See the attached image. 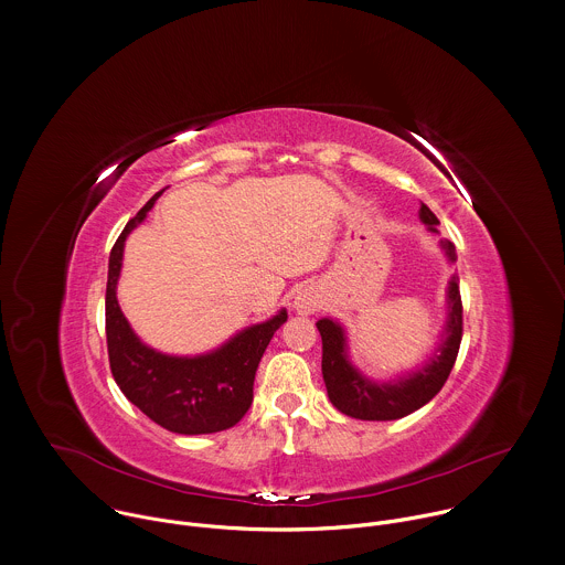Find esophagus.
<instances>
[{
  "label": "esophagus",
  "mask_w": 565,
  "mask_h": 565,
  "mask_svg": "<svg viewBox=\"0 0 565 565\" xmlns=\"http://www.w3.org/2000/svg\"><path fill=\"white\" fill-rule=\"evenodd\" d=\"M295 306H297V310L301 312V315H308V312H312L315 310V301L312 299H308V297H297V301H295Z\"/></svg>",
  "instance_id": "obj_1"
}]
</instances>
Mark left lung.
Listing matches in <instances>:
<instances>
[{"instance_id":"left-lung-1","label":"left lung","mask_w":565,"mask_h":565,"mask_svg":"<svg viewBox=\"0 0 565 565\" xmlns=\"http://www.w3.org/2000/svg\"><path fill=\"white\" fill-rule=\"evenodd\" d=\"M419 220L435 231L439 226V220L435 213L422 204ZM441 248L446 250L450 262H457L455 246L450 242H441ZM319 334H321V372L328 397L332 406L354 419L363 422H393L402 419L422 406H426L446 384L448 374L457 361V352L461 345L463 334V306L459 295V277L455 275L448 286V321H446V337L441 339L439 352L433 354V359L411 372L408 377H399L388 384L370 382L363 374L348 361V348H345V332L343 328L332 319H319L317 321Z\"/></svg>"}]
</instances>
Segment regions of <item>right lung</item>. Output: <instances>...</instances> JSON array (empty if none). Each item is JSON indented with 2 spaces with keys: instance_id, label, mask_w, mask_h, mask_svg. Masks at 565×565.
Instances as JSON below:
<instances>
[{
  "instance_id": "right-lung-1",
  "label": "right lung",
  "mask_w": 565,
  "mask_h": 565,
  "mask_svg": "<svg viewBox=\"0 0 565 565\" xmlns=\"http://www.w3.org/2000/svg\"><path fill=\"white\" fill-rule=\"evenodd\" d=\"M166 188L126 224L110 250L106 284L108 361L119 391L154 424L177 435H211L233 428L248 413L257 365L288 312L279 310L273 319L242 330L209 354L172 356L141 343L117 303V279L126 237L146 220Z\"/></svg>"
}]
</instances>
